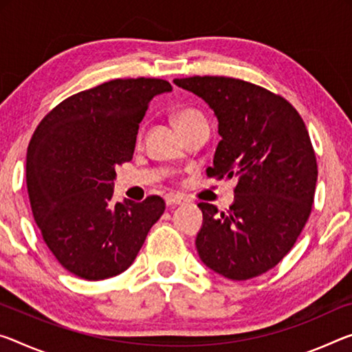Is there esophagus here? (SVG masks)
I'll use <instances>...</instances> for the list:
<instances>
[{
    "mask_svg": "<svg viewBox=\"0 0 352 352\" xmlns=\"http://www.w3.org/2000/svg\"><path fill=\"white\" fill-rule=\"evenodd\" d=\"M164 200H166V205H169V206L182 205L183 202H185V199H183L182 196H175V194H167Z\"/></svg>",
    "mask_w": 352,
    "mask_h": 352,
    "instance_id": "1",
    "label": "esophagus"
}]
</instances>
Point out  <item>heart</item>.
<instances>
[{
	"label": "heart",
	"instance_id": "1",
	"mask_svg": "<svg viewBox=\"0 0 352 352\" xmlns=\"http://www.w3.org/2000/svg\"><path fill=\"white\" fill-rule=\"evenodd\" d=\"M174 120H175V125L178 126V130L183 131L185 128L191 126L194 124H199V122H202L204 119L202 116L196 113L194 109H180L174 114Z\"/></svg>",
	"mask_w": 352,
	"mask_h": 352
}]
</instances>
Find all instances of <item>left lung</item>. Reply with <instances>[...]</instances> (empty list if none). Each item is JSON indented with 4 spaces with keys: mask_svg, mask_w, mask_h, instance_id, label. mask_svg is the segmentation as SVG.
Listing matches in <instances>:
<instances>
[{
    "mask_svg": "<svg viewBox=\"0 0 352 352\" xmlns=\"http://www.w3.org/2000/svg\"><path fill=\"white\" fill-rule=\"evenodd\" d=\"M214 111L217 144L210 177L235 178L226 213L200 202L196 248L211 271L248 280L274 267L309 219L318 178L309 131L285 98L227 76L174 80Z\"/></svg>",
    "mask_w": 352,
    "mask_h": 352,
    "instance_id": "8db88e82",
    "label": "left lung"
}]
</instances>
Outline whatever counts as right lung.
<instances>
[{
    "instance_id": "1",
    "label": "right lung",
    "mask_w": 352,
    "mask_h": 352,
    "mask_svg": "<svg viewBox=\"0 0 352 352\" xmlns=\"http://www.w3.org/2000/svg\"><path fill=\"white\" fill-rule=\"evenodd\" d=\"M156 78L113 80L65 98L43 117L26 153V185L43 241L67 271L103 280L135 261L166 204H113L116 167L131 161Z\"/></svg>"
}]
</instances>
